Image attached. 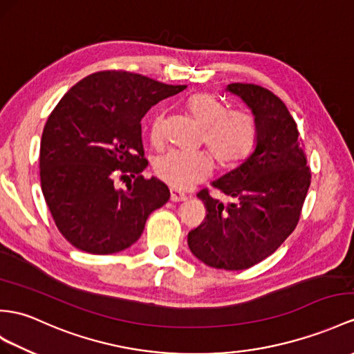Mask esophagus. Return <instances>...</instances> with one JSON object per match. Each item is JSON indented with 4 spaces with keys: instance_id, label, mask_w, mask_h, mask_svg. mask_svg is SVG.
<instances>
[{
    "instance_id": "1",
    "label": "esophagus",
    "mask_w": 354,
    "mask_h": 354,
    "mask_svg": "<svg viewBox=\"0 0 354 354\" xmlns=\"http://www.w3.org/2000/svg\"><path fill=\"white\" fill-rule=\"evenodd\" d=\"M171 201H185L187 200V195L183 194L182 191H177V189H171Z\"/></svg>"
}]
</instances>
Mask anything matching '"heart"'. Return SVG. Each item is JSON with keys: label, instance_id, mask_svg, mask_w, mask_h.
<instances>
[{"label": "heart", "instance_id": "1", "mask_svg": "<svg viewBox=\"0 0 354 354\" xmlns=\"http://www.w3.org/2000/svg\"><path fill=\"white\" fill-rule=\"evenodd\" d=\"M185 106L203 127L201 141L221 167H234L252 153L257 142V123L242 109H228L227 103L210 93L191 94ZM165 140V114L158 112L150 123V141L162 145ZM213 158L207 151L169 150L154 159L156 176L176 189H189L212 174Z\"/></svg>", "mask_w": 354, "mask_h": 354}]
</instances>
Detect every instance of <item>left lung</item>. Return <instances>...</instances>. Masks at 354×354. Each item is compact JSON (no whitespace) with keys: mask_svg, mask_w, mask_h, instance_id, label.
Wrapping results in <instances>:
<instances>
[{"mask_svg":"<svg viewBox=\"0 0 354 354\" xmlns=\"http://www.w3.org/2000/svg\"><path fill=\"white\" fill-rule=\"evenodd\" d=\"M227 90L252 109L257 147L242 165L212 183L234 203L223 205L209 189L196 194L207 214L187 234V245L207 266L243 270L272 255L295 231L311 169L295 118L277 94L242 82L230 84Z\"/></svg>","mask_w":354,"mask_h":354,"instance_id":"obj_1","label":"left lung"}]
</instances>
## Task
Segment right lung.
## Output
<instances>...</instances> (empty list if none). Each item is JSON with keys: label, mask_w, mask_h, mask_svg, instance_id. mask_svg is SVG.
I'll return each mask as SVG.
<instances>
[{"label": "right lung", "mask_w": 354, "mask_h": 354, "mask_svg": "<svg viewBox=\"0 0 354 354\" xmlns=\"http://www.w3.org/2000/svg\"><path fill=\"white\" fill-rule=\"evenodd\" d=\"M186 85L127 71L84 77L50 112L40 142V183L58 231L84 252L108 255L141 237L150 213L169 200L147 167L141 118ZM131 176V180L128 177ZM128 178L124 189L116 180Z\"/></svg>", "instance_id": "obj_1"}]
</instances>
